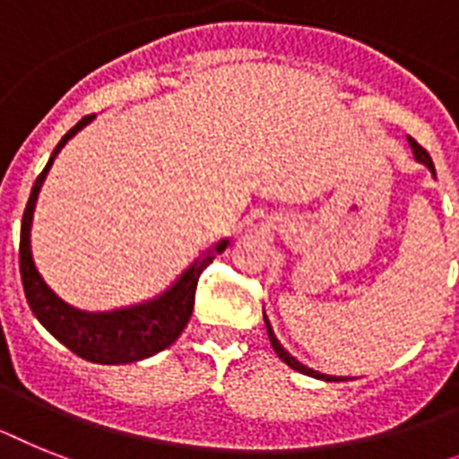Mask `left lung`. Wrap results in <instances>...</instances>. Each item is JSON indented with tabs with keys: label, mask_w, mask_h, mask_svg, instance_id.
I'll return each instance as SVG.
<instances>
[{
	"label": "left lung",
	"mask_w": 459,
	"mask_h": 459,
	"mask_svg": "<svg viewBox=\"0 0 459 459\" xmlns=\"http://www.w3.org/2000/svg\"><path fill=\"white\" fill-rule=\"evenodd\" d=\"M408 144H411V149H413V156H415V160H418V163H422V165H427V168H429V172H432V175H437V172H434V163H432V158H429V153H427L425 149H422V146H420L418 142L413 140V137H408ZM264 319H265V329H268V338H271V345H273V350H275V352H277V357H280V359H282L284 364H287V367H291V368H294V371L303 373V376H310V378H319V380H333V378H331V376H325V373H317V371H313V368L303 367L301 361H296L294 357H291V354H289L287 350L282 348V345H280V341H277V338H275V333H273V326H271V322H268V317H265V313H264ZM336 380H338V378H336Z\"/></svg>",
	"instance_id": "8db88e82"
}]
</instances>
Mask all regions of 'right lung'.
<instances>
[{
  "label": "right lung",
  "instance_id": "right-lung-1",
  "mask_svg": "<svg viewBox=\"0 0 459 459\" xmlns=\"http://www.w3.org/2000/svg\"><path fill=\"white\" fill-rule=\"evenodd\" d=\"M92 118H95V114L83 117L74 128L67 130V134L57 142L48 163L34 182L21 223V277L25 299L32 307L34 317L39 319L44 329L63 342L65 348L79 354L81 359L92 361V364H130V361L153 357L179 338V333L191 319V313H194L200 273L205 271L217 254L229 247V240H221L214 249H207L200 259L188 265L168 291H163L153 301L111 310V313H83V310L67 306L63 299H57L32 261L30 229H32L34 205L39 198L41 184H44L60 149L81 128H86Z\"/></svg>",
  "mask_w": 459,
  "mask_h": 459
}]
</instances>
